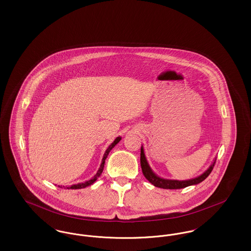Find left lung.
Returning <instances> with one entry per match:
<instances>
[{"mask_svg": "<svg viewBox=\"0 0 251 251\" xmlns=\"http://www.w3.org/2000/svg\"><path fill=\"white\" fill-rule=\"evenodd\" d=\"M215 161L216 160H215L213 165H211V167L208 168L207 171H205L202 175H201L198 178L188 179V180H174V179H162V178H159L158 176H156L155 174L152 172V170L151 169V167H149V164H148L145 154H144L143 148H141V153H140V164H141V168H142L144 176L156 187H160V188H164V189H180V188L187 187L189 185L198 184V183L201 182L212 172L213 168L215 167Z\"/></svg>", "mask_w": 251, "mask_h": 251, "instance_id": "1", "label": "left lung"}]
</instances>
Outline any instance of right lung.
<instances>
[{"mask_svg":"<svg viewBox=\"0 0 251 251\" xmlns=\"http://www.w3.org/2000/svg\"><path fill=\"white\" fill-rule=\"evenodd\" d=\"M120 139H121V137H117V138L115 139V141L109 146V148L106 150V151H105V153H104V156H103V158H102V163H101V165H100V169L98 170V172H97V174L94 176V178H92V179H89V180H87V181H85V182H81V183H78V184H73L72 186L67 187V188H68V189H81V188H84V187H86V186H88V185H91L93 182H95L97 179L100 176V174H101V172H102V170H103L105 159H106V157H107L108 154H109L110 151H111L117 144L120 142Z\"/></svg>","mask_w":251,"mask_h":251,"instance_id":"right-lung-1","label":"right lung"}]
</instances>
